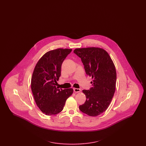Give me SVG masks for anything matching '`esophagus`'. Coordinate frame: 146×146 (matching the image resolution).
<instances>
[{
  "instance_id": "1",
  "label": "esophagus",
  "mask_w": 146,
  "mask_h": 146,
  "mask_svg": "<svg viewBox=\"0 0 146 146\" xmlns=\"http://www.w3.org/2000/svg\"><path fill=\"white\" fill-rule=\"evenodd\" d=\"M73 90L75 92H79L80 91V89H77V88H74Z\"/></svg>"
}]
</instances>
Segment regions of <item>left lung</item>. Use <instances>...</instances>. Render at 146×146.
I'll return each instance as SVG.
<instances>
[{"label": "left lung", "instance_id": "left-lung-1", "mask_svg": "<svg viewBox=\"0 0 146 146\" xmlns=\"http://www.w3.org/2000/svg\"><path fill=\"white\" fill-rule=\"evenodd\" d=\"M82 60L87 75L92 77V87L83 90L86 101L79 110L91 117H96L109 107L115 90L117 73L112 60L104 49L86 48L74 50Z\"/></svg>", "mask_w": 146, "mask_h": 146}]
</instances>
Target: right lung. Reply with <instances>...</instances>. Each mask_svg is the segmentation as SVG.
Listing matches in <instances>:
<instances>
[{"instance_id":"obj_1","label":"right lung","mask_w":146,"mask_h":146,"mask_svg":"<svg viewBox=\"0 0 146 146\" xmlns=\"http://www.w3.org/2000/svg\"><path fill=\"white\" fill-rule=\"evenodd\" d=\"M72 49H57L49 51L36 64L31 79V90L35 102L40 111L47 115L62 111L73 89L62 90L56 87L61 76L63 61Z\"/></svg>"}]
</instances>
